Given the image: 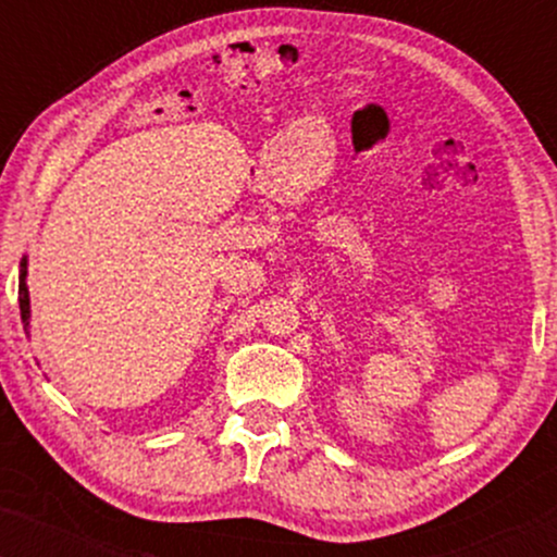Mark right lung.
Returning a JSON list of instances; mask_svg holds the SVG:
<instances>
[{
    "label": "right lung",
    "mask_w": 557,
    "mask_h": 557,
    "mask_svg": "<svg viewBox=\"0 0 557 557\" xmlns=\"http://www.w3.org/2000/svg\"><path fill=\"white\" fill-rule=\"evenodd\" d=\"M23 270H21V287H17V300H21V317L23 324L28 327V319H30V300H28V285H25V259H23Z\"/></svg>",
    "instance_id": "add662e5"
}]
</instances>
